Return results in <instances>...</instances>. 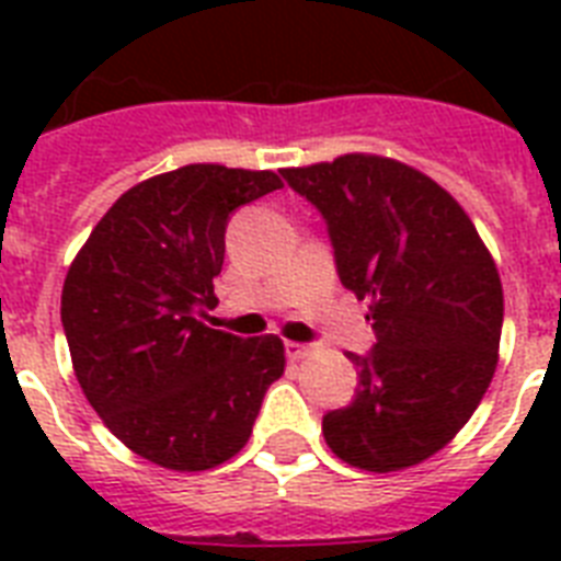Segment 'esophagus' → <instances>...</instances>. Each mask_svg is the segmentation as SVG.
I'll return each instance as SVG.
<instances>
[{
  "instance_id": "34e87169",
  "label": "esophagus",
  "mask_w": 561,
  "mask_h": 561,
  "mask_svg": "<svg viewBox=\"0 0 561 561\" xmlns=\"http://www.w3.org/2000/svg\"><path fill=\"white\" fill-rule=\"evenodd\" d=\"M306 352H308V346H306V343H297V341H285V355H288L290 360H299V358H306Z\"/></svg>"
}]
</instances>
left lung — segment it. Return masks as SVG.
Returning a JSON list of instances; mask_svg holds the SVG:
<instances>
[{
	"label": "left lung",
	"mask_w": 561,
	"mask_h": 561,
	"mask_svg": "<svg viewBox=\"0 0 561 561\" xmlns=\"http://www.w3.org/2000/svg\"><path fill=\"white\" fill-rule=\"evenodd\" d=\"M282 178L325 220L343 288L369 299L375 346L350 352L355 399L323 416L343 462L399 471L427 460L478 410L497 364L504 290L478 229L404 162L346 153Z\"/></svg>",
	"instance_id": "obj_1"
}]
</instances>
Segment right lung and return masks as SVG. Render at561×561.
I'll return each instance as SVG.
<instances>
[{"label":"right lung","mask_w":561,"mask_h":561,"mask_svg":"<svg viewBox=\"0 0 561 561\" xmlns=\"http://www.w3.org/2000/svg\"><path fill=\"white\" fill-rule=\"evenodd\" d=\"M282 188L273 171L183 165L118 197L72 262L60 297L83 396L104 425L162 469L236 457L285 373L279 337L201 323L215 302L229 215Z\"/></svg>","instance_id":"1"}]
</instances>
